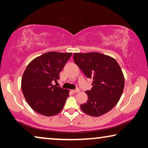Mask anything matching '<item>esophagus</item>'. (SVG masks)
Wrapping results in <instances>:
<instances>
[{"mask_svg":"<svg viewBox=\"0 0 148 148\" xmlns=\"http://www.w3.org/2000/svg\"><path fill=\"white\" fill-rule=\"evenodd\" d=\"M79 88H77V89H75V90H73V92L74 93H78V92H79Z\"/></svg>","mask_w":148,"mask_h":148,"instance_id":"34e87169","label":"esophagus"}]
</instances>
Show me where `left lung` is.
<instances>
[{
	"label": "left lung",
	"instance_id": "obj_1",
	"mask_svg": "<svg viewBox=\"0 0 148 148\" xmlns=\"http://www.w3.org/2000/svg\"><path fill=\"white\" fill-rule=\"evenodd\" d=\"M75 63L86 77L93 79L92 88L87 90L88 101L80 106L83 112L99 116L109 112L123 94L125 78L114 58L99 52L74 53Z\"/></svg>",
	"mask_w": 148,
	"mask_h": 148
}]
</instances>
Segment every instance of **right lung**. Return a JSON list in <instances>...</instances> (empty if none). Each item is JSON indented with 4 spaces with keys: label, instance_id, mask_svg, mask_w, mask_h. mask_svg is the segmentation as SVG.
Instances as JSON below:
<instances>
[{
    "label": "right lung",
    "instance_id": "obj_1",
    "mask_svg": "<svg viewBox=\"0 0 148 148\" xmlns=\"http://www.w3.org/2000/svg\"><path fill=\"white\" fill-rule=\"evenodd\" d=\"M72 53L50 52L34 58L26 67L21 79V90L29 106L46 116L59 113L69 91L52 83L59 79V73Z\"/></svg>",
    "mask_w": 148,
    "mask_h": 148
}]
</instances>
